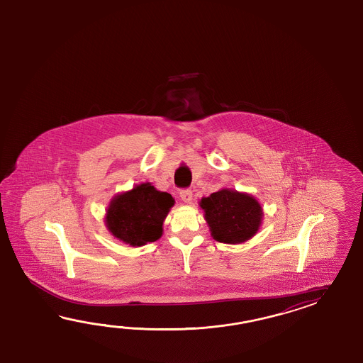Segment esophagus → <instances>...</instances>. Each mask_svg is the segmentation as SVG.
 <instances>
[{
    "label": "esophagus",
    "mask_w": 363,
    "mask_h": 363,
    "mask_svg": "<svg viewBox=\"0 0 363 363\" xmlns=\"http://www.w3.org/2000/svg\"><path fill=\"white\" fill-rule=\"evenodd\" d=\"M180 199L184 201L185 203H189L192 201V191L191 189H182L180 191Z\"/></svg>",
    "instance_id": "1"
}]
</instances>
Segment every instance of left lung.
<instances>
[{
	"label": "left lung",
	"instance_id": "obj_1",
	"mask_svg": "<svg viewBox=\"0 0 363 363\" xmlns=\"http://www.w3.org/2000/svg\"><path fill=\"white\" fill-rule=\"evenodd\" d=\"M213 238L224 244H240L253 238L262 219L258 201L247 193L222 189L201 200Z\"/></svg>",
	"mask_w": 363,
	"mask_h": 363
}]
</instances>
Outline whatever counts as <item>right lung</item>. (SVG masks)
<instances>
[{"instance_id":"right-lung-1","label":"right lung","mask_w":363,"mask_h":363,"mask_svg":"<svg viewBox=\"0 0 363 363\" xmlns=\"http://www.w3.org/2000/svg\"><path fill=\"white\" fill-rule=\"evenodd\" d=\"M172 205L169 193L149 183L138 185L111 201L106 214L108 231L132 247L145 245L161 238L163 220Z\"/></svg>"}]
</instances>
